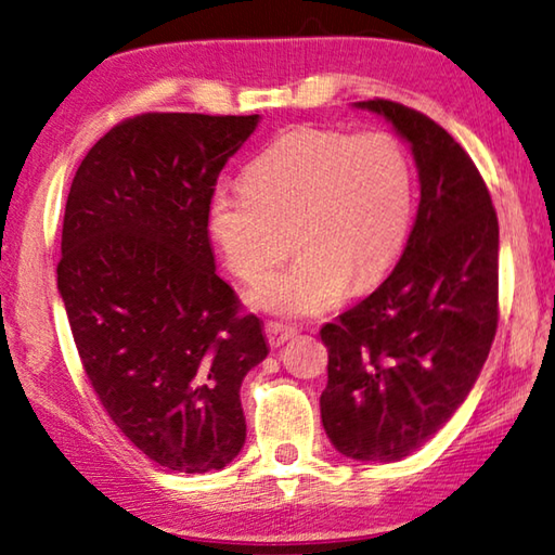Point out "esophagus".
I'll use <instances>...</instances> for the list:
<instances>
[{
	"label": "esophagus",
	"instance_id": "1",
	"mask_svg": "<svg viewBox=\"0 0 555 555\" xmlns=\"http://www.w3.org/2000/svg\"><path fill=\"white\" fill-rule=\"evenodd\" d=\"M264 331H267L269 345H271V347H281V345H284V343L288 340V337H294V335L298 333V327L286 325V323H279V321H269V323L264 325Z\"/></svg>",
	"mask_w": 555,
	"mask_h": 555
}]
</instances>
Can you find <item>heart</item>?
<instances>
[{"instance_id":"b5f03b06","label":"heart","mask_w":555,"mask_h":555,"mask_svg":"<svg viewBox=\"0 0 555 555\" xmlns=\"http://www.w3.org/2000/svg\"><path fill=\"white\" fill-rule=\"evenodd\" d=\"M242 185L212 193L210 234L249 284L286 257L294 237L298 255L255 291L259 308L288 318L331 311L350 281L364 286L387 274L416 203L406 146L382 129H291L247 166Z\"/></svg>"}]
</instances>
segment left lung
<instances>
[{
  "mask_svg": "<svg viewBox=\"0 0 555 555\" xmlns=\"http://www.w3.org/2000/svg\"><path fill=\"white\" fill-rule=\"evenodd\" d=\"M411 144L421 203L387 281L323 325L321 418L335 450L393 463L434 438L475 387L500 321V224L473 158L434 119L354 102Z\"/></svg>",
  "mask_w": 555,
  "mask_h": 555,
  "instance_id": "left-lung-1",
  "label": "left lung"
}]
</instances>
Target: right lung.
Segmentation results:
<instances>
[{
  "instance_id": "1",
  "label": "right lung",
  "mask_w": 555,
  "mask_h": 555,
  "mask_svg": "<svg viewBox=\"0 0 555 555\" xmlns=\"http://www.w3.org/2000/svg\"><path fill=\"white\" fill-rule=\"evenodd\" d=\"M259 115L146 112L75 171L59 291L82 370L115 426L178 473L220 469L247 438L240 387L269 347L215 274L208 205Z\"/></svg>"
}]
</instances>
